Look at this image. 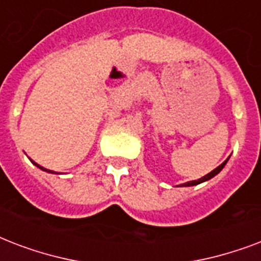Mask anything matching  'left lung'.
I'll return each mask as SVG.
<instances>
[{
    "mask_svg": "<svg viewBox=\"0 0 261 261\" xmlns=\"http://www.w3.org/2000/svg\"><path fill=\"white\" fill-rule=\"evenodd\" d=\"M226 162H227V161H225V162L222 163V165H219V166H218L217 169H214V170L211 171V173H208L207 175H204V177H201V178L197 179V181H189V182L182 184L181 187H192V185H197V184H201V182H204V181H208V179H211V178H213V177H215V175H217L218 173H219V171H221L222 169H223V167H225Z\"/></svg>",
    "mask_w": 261,
    "mask_h": 261,
    "instance_id": "obj_1",
    "label": "left lung"
}]
</instances>
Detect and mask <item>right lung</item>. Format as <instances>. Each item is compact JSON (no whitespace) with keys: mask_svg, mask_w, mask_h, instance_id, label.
I'll return each instance as SVG.
<instances>
[{"mask_svg":"<svg viewBox=\"0 0 261 261\" xmlns=\"http://www.w3.org/2000/svg\"><path fill=\"white\" fill-rule=\"evenodd\" d=\"M34 165H36V166H38V167H40V169H42V170H46V171H48V173H51V171H50V170H47V169H43V167H42V166H39V165H38V163H35V162H34Z\"/></svg>","mask_w":261,"mask_h":261,"instance_id":"right-lung-1","label":"right lung"}]
</instances>
